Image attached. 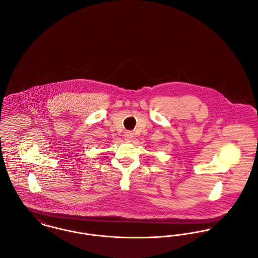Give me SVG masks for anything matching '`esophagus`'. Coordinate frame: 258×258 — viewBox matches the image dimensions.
I'll return each mask as SVG.
<instances>
[{"mask_svg":"<svg viewBox=\"0 0 258 258\" xmlns=\"http://www.w3.org/2000/svg\"><path fill=\"white\" fill-rule=\"evenodd\" d=\"M124 137H125V140H126V141L130 142V141H132V139H133V137H134V134H133L131 131H127V132H125Z\"/></svg>","mask_w":258,"mask_h":258,"instance_id":"esophagus-1","label":"esophagus"}]
</instances>
